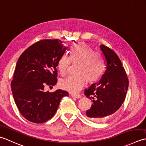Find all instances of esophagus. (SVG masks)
Instances as JSON below:
<instances>
[{"label": "esophagus", "instance_id": "esophagus-1", "mask_svg": "<svg viewBox=\"0 0 146 146\" xmlns=\"http://www.w3.org/2000/svg\"><path fill=\"white\" fill-rule=\"evenodd\" d=\"M71 96L72 98H77V99H79V98H81V96L79 94H71Z\"/></svg>", "mask_w": 146, "mask_h": 146}]
</instances>
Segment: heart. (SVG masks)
<instances>
[{
  "label": "heart",
  "mask_w": 146,
  "mask_h": 146,
  "mask_svg": "<svg viewBox=\"0 0 146 146\" xmlns=\"http://www.w3.org/2000/svg\"><path fill=\"white\" fill-rule=\"evenodd\" d=\"M77 63L75 75L61 80L60 85L64 90L77 93L84 86L86 82L93 83L99 79L105 69V60L103 55L95 52L87 44H74L69 50V57L62 55L57 62V68L61 75L65 76L70 64Z\"/></svg>",
  "instance_id": "1"
}]
</instances>
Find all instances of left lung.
<instances>
[{
	"mask_svg": "<svg viewBox=\"0 0 146 146\" xmlns=\"http://www.w3.org/2000/svg\"><path fill=\"white\" fill-rule=\"evenodd\" d=\"M100 49L106 62V70L99 82L84 91L93 102L86 115L97 121L105 120L120 108L129 87L125 70L115 52L104 44H101Z\"/></svg>",
	"mask_w": 146,
	"mask_h": 146,
	"instance_id": "obj_1",
	"label": "left lung"
}]
</instances>
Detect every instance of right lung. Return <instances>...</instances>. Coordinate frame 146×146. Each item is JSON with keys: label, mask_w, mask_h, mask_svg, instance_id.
Segmentation results:
<instances>
[{"label": "right lung", "mask_w": 146, "mask_h": 146, "mask_svg": "<svg viewBox=\"0 0 146 146\" xmlns=\"http://www.w3.org/2000/svg\"><path fill=\"white\" fill-rule=\"evenodd\" d=\"M67 47L59 40H43L32 44L17 60L11 82L14 102L21 115L29 121L45 122L57 110L67 91H44L57 82V62Z\"/></svg>", "instance_id": "obj_1"}]
</instances>
